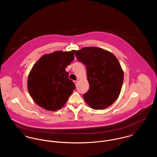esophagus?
<instances>
[{
    "instance_id": "1",
    "label": "esophagus",
    "mask_w": 157,
    "mask_h": 157,
    "mask_svg": "<svg viewBox=\"0 0 157 157\" xmlns=\"http://www.w3.org/2000/svg\"><path fill=\"white\" fill-rule=\"evenodd\" d=\"M74 83H75V84L76 86H77L78 83V81H74Z\"/></svg>"
}]
</instances>
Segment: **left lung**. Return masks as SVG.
<instances>
[{
	"mask_svg": "<svg viewBox=\"0 0 157 157\" xmlns=\"http://www.w3.org/2000/svg\"><path fill=\"white\" fill-rule=\"evenodd\" d=\"M78 60L86 68L90 88L83 95L91 108H108L121 92L124 72L117 57L110 52L97 47H85L75 52Z\"/></svg>",
	"mask_w": 157,
	"mask_h": 157,
	"instance_id": "obj_1",
	"label": "left lung"
}]
</instances>
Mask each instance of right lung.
Here are the masks:
<instances>
[{"mask_svg": "<svg viewBox=\"0 0 157 157\" xmlns=\"http://www.w3.org/2000/svg\"><path fill=\"white\" fill-rule=\"evenodd\" d=\"M75 51H55L42 56L28 76L27 88L40 107L50 111L60 109L75 89L65 69L74 60Z\"/></svg>", "mask_w": 157, "mask_h": 157, "instance_id": "1", "label": "right lung"}]
</instances>
